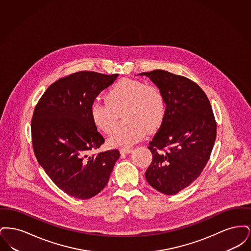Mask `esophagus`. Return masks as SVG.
<instances>
[{
  "mask_svg": "<svg viewBox=\"0 0 251 251\" xmlns=\"http://www.w3.org/2000/svg\"><path fill=\"white\" fill-rule=\"evenodd\" d=\"M132 151L131 149H128V148H124V149H121L120 150V153L121 154H128Z\"/></svg>",
  "mask_w": 251,
  "mask_h": 251,
  "instance_id": "1",
  "label": "esophagus"
}]
</instances>
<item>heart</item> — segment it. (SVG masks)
<instances>
[{
    "label": "heart",
    "mask_w": 251,
    "mask_h": 251,
    "mask_svg": "<svg viewBox=\"0 0 251 251\" xmlns=\"http://www.w3.org/2000/svg\"><path fill=\"white\" fill-rule=\"evenodd\" d=\"M124 111L128 124L110 134L107 142L112 148L130 147L140 141L146 131L158 129L166 115L165 97L156 85L125 78L109 89L106 100L92 102L90 115L96 127L109 133Z\"/></svg>",
    "instance_id": "1"
}]
</instances>
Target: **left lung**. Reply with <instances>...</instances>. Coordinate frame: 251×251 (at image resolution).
<instances>
[{"label":"left lung","instance_id":"left-lung-1","mask_svg":"<svg viewBox=\"0 0 251 251\" xmlns=\"http://www.w3.org/2000/svg\"><path fill=\"white\" fill-rule=\"evenodd\" d=\"M149 77L162 91L166 115L148 147L152 161L146 179L157 191L175 195L201 174L216 137V122L202 89L190 79L156 70Z\"/></svg>","mask_w":251,"mask_h":251}]
</instances>
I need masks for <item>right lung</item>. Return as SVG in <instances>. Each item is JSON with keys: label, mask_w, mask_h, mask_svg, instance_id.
<instances>
[{"label": "right lung", "mask_w": 251, "mask_h": 251, "mask_svg": "<svg viewBox=\"0 0 251 251\" xmlns=\"http://www.w3.org/2000/svg\"><path fill=\"white\" fill-rule=\"evenodd\" d=\"M119 74L79 72L50 84L36 104L31 122L38 164L68 195L87 200L101 191L120 158L118 150L93 153L104 138L90 107Z\"/></svg>", "instance_id": "right-lung-1"}]
</instances>
